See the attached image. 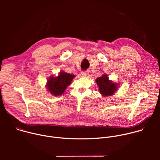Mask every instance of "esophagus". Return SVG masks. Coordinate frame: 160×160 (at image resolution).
<instances>
[{
  "instance_id": "34e87169",
  "label": "esophagus",
  "mask_w": 160,
  "mask_h": 160,
  "mask_svg": "<svg viewBox=\"0 0 160 160\" xmlns=\"http://www.w3.org/2000/svg\"><path fill=\"white\" fill-rule=\"evenodd\" d=\"M82 75L83 76L86 77V76H87L88 75V71H83V72H82Z\"/></svg>"
}]
</instances>
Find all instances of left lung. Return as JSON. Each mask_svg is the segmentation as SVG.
Here are the masks:
<instances>
[{"label":"left lung","mask_w":160,"mask_h":160,"mask_svg":"<svg viewBox=\"0 0 160 160\" xmlns=\"http://www.w3.org/2000/svg\"><path fill=\"white\" fill-rule=\"evenodd\" d=\"M96 82L99 86L100 93L104 96H112L117 89V84L112 83L108 80L107 75H104L96 79Z\"/></svg>","instance_id":"obj_1"}]
</instances>
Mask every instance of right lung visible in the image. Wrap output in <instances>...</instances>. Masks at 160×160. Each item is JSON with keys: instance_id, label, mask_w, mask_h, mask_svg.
Segmentation results:
<instances>
[{"instance_id": "right-lung-1", "label": "right lung", "mask_w": 160, "mask_h": 160, "mask_svg": "<svg viewBox=\"0 0 160 160\" xmlns=\"http://www.w3.org/2000/svg\"><path fill=\"white\" fill-rule=\"evenodd\" d=\"M75 77L73 74L61 72L59 76L56 77H51L49 78L47 87L53 96H58L62 95Z\"/></svg>"}]
</instances>
